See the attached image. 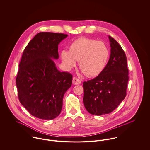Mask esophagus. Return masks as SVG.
I'll list each match as a JSON object with an SVG mask.
<instances>
[{
  "label": "esophagus",
  "instance_id": "1",
  "mask_svg": "<svg viewBox=\"0 0 150 150\" xmlns=\"http://www.w3.org/2000/svg\"><path fill=\"white\" fill-rule=\"evenodd\" d=\"M81 83V81L77 79V77H73V84L74 85H78V84H80Z\"/></svg>",
  "mask_w": 150,
  "mask_h": 150
}]
</instances>
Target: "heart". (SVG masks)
I'll list each match as a JSON object with an SVG mask.
<instances>
[{
  "label": "heart",
  "mask_w": 150,
  "mask_h": 150,
  "mask_svg": "<svg viewBox=\"0 0 150 150\" xmlns=\"http://www.w3.org/2000/svg\"><path fill=\"white\" fill-rule=\"evenodd\" d=\"M69 51L64 50L60 54L64 67L70 70L79 61V67L89 77L99 76L105 69L109 57L107 45L102 42L80 38L70 44Z\"/></svg>",
  "instance_id": "1"
}]
</instances>
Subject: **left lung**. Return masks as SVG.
Listing matches in <instances>:
<instances>
[{
    "label": "left lung",
    "mask_w": 150,
    "mask_h": 150,
    "mask_svg": "<svg viewBox=\"0 0 150 150\" xmlns=\"http://www.w3.org/2000/svg\"><path fill=\"white\" fill-rule=\"evenodd\" d=\"M108 39L111 54L105 69L96 77L83 83L84 105L92 115L111 112L127 95L129 80L127 57L115 39L110 36Z\"/></svg>",
    "instance_id": "obj_1"
}]
</instances>
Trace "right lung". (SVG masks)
I'll use <instances>...</instances> for the list:
<instances>
[{
    "instance_id": "1",
    "label": "right lung",
    "mask_w": 150,
    "mask_h": 150,
    "mask_svg": "<svg viewBox=\"0 0 150 150\" xmlns=\"http://www.w3.org/2000/svg\"><path fill=\"white\" fill-rule=\"evenodd\" d=\"M67 36L40 32L23 51L16 77L18 96L22 105L38 118L58 117L64 93L72 84V75L59 71L52 60L58 59V44Z\"/></svg>"
}]
</instances>
